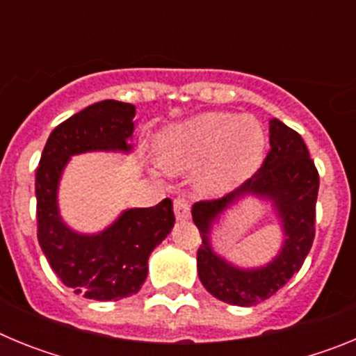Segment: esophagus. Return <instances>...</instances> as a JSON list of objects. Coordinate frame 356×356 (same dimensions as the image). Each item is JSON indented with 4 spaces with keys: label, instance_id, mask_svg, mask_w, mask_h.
Returning a JSON list of instances; mask_svg holds the SVG:
<instances>
[{
    "label": "esophagus",
    "instance_id": "obj_1",
    "mask_svg": "<svg viewBox=\"0 0 356 356\" xmlns=\"http://www.w3.org/2000/svg\"><path fill=\"white\" fill-rule=\"evenodd\" d=\"M175 216L176 219H180V221H184V219H187L188 216H191V203H188V200L185 196H178L175 200Z\"/></svg>",
    "mask_w": 356,
    "mask_h": 356
}]
</instances>
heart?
I'll list each match as a JSON object with an SVG mask.
<instances>
[{"instance_id": "obj_1", "label": "heart", "mask_w": 356, "mask_h": 356, "mask_svg": "<svg viewBox=\"0 0 356 356\" xmlns=\"http://www.w3.org/2000/svg\"><path fill=\"white\" fill-rule=\"evenodd\" d=\"M266 135L253 118L210 112L178 124L160 139V162L168 171L200 168L201 193L217 196L244 184L264 160Z\"/></svg>"}]
</instances>
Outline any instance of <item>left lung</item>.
I'll return each mask as SVG.
<instances>
[{
	"mask_svg": "<svg viewBox=\"0 0 356 356\" xmlns=\"http://www.w3.org/2000/svg\"><path fill=\"white\" fill-rule=\"evenodd\" d=\"M271 149L260 169L235 193L194 203L193 219L201 235L197 275L217 300L253 307L271 298L300 271L316 237V201L319 172L301 135L278 119L269 122ZM244 192L275 201L286 234L284 248L271 264L260 270H238L217 257L209 246V228L218 213Z\"/></svg>",
	"mask_w": 356,
	"mask_h": 356,
	"instance_id": "left-lung-1",
	"label": "left lung"
}]
</instances>
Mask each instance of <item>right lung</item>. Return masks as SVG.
Instances as JSON below:
<instances>
[{
  "label": "right lung",
  "instance_id": "right-lung-1",
  "mask_svg": "<svg viewBox=\"0 0 356 356\" xmlns=\"http://www.w3.org/2000/svg\"><path fill=\"white\" fill-rule=\"evenodd\" d=\"M135 106L105 99L60 122L49 135L35 172L37 238L62 284L87 300L118 301L137 294L151 251L175 225L172 201L122 212L97 235H80L62 222L56 188L69 156L85 151H130Z\"/></svg>",
  "mask_w": 356,
  "mask_h": 356
}]
</instances>
